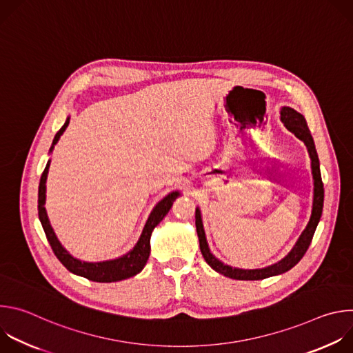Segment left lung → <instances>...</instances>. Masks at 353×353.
<instances>
[{"label":"left lung","mask_w":353,"mask_h":353,"mask_svg":"<svg viewBox=\"0 0 353 353\" xmlns=\"http://www.w3.org/2000/svg\"><path fill=\"white\" fill-rule=\"evenodd\" d=\"M281 120L285 124V127L293 132L300 141H303L305 145L307 146L309 155L312 159V173H313V180H314V196H313V210H312V216L310 221L306 226V229L301 232L300 237L297 239L296 244L293 248L289 251V254L283 257L281 261L276 264H272L265 268H259V270H241V268H233L230 265L223 264L219 261L212 253L208 247L205 232H204V225H203V218H201V211L199 208L195 210V228H196V234L199 239V248L201 253H203L204 260L207 264L215 270L216 272L232 278V279H239V281H259V279H265L270 276H275L279 274H283L293 268L301 257L305 256L307 251L313 234L316 232V228L320 222L321 212H323V204H324V187H323V180H321V173H320V162H319V155L314 146L313 137L310 134V130L307 127L306 119L297 113L296 110L290 108H282L281 109Z\"/></svg>","instance_id":"obj_1"}]
</instances>
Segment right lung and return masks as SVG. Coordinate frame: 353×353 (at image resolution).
<instances>
[{"instance_id":"obj_1","label":"right lung","mask_w":353,"mask_h":353,"mask_svg":"<svg viewBox=\"0 0 353 353\" xmlns=\"http://www.w3.org/2000/svg\"><path fill=\"white\" fill-rule=\"evenodd\" d=\"M70 124V117L67 119V121L64 123V125L60 128V131L56 134L54 139H53V145L50 148V152H52L54 145L59 142L60 137L63 135V132L65 131V128ZM48 168H50V161L46 165V169L40 177V184H39V199H37V210H39V219L41 222L43 230L46 233V237L52 245L56 257L60 260V263L72 274L83 276L89 281L93 282H117V281H123L127 278H131L134 275H137L138 272L142 271V268L145 267L148 259H149V253H150V234H152V230L155 229V226H158L161 223V221L168 215V212L170 211L174 199L180 195L179 191H173L170 194H168L162 201L157 204V207L154 208V211L150 212L143 230L141 233L139 240L137 241V244L134 245L132 250H130L127 254L114 259V260H108V261H100V263H86V261H81L75 257H72L68 251L61 245V243L59 241L52 225H50V221L47 218V212L44 208L46 204V180H47V173H48Z\"/></svg>"}]
</instances>
